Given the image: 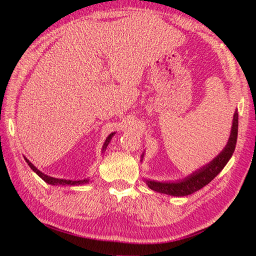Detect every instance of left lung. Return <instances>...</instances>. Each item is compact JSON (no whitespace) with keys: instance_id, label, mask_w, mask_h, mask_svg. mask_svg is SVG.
I'll return each instance as SVG.
<instances>
[{"instance_id":"1","label":"left lung","mask_w":256,"mask_h":256,"mask_svg":"<svg viewBox=\"0 0 256 256\" xmlns=\"http://www.w3.org/2000/svg\"><path fill=\"white\" fill-rule=\"evenodd\" d=\"M237 133H238V112L237 110L234 112L232 118V125L230 136H229L228 142L224 150L220 152L216 157L206 164V166L201 167L200 170L192 172V174L185 177L184 180H176V182H156L146 180V183L151 190H156V192L168 194V196H186L190 194H193L196 190H201L208 185L210 182L214 178V177L219 174L220 172L224 170L226 166L229 159L236 148L237 142ZM144 158V154H142Z\"/></svg>"}]
</instances>
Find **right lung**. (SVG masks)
I'll list each match as a JSON object with an SVG mask.
<instances>
[{"label": "right lung", "mask_w": 256, "mask_h": 256, "mask_svg": "<svg viewBox=\"0 0 256 256\" xmlns=\"http://www.w3.org/2000/svg\"><path fill=\"white\" fill-rule=\"evenodd\" d=\"M115 132L110 133V136H107L106 141L104 142V146H102V152L106 150L108 144H110V141L112 140V136H114ZM26 162L29 164V167L32 168V170L36 172V174L40 177L42 180H44L47 184H50V185H81V184H86V183H89V178H86V180H62V178H55V177H50L48 175H45L44 172H42L40 170H37L36 167L34 166V164L29 162L27 158H24Z\"/></svg>", "instance_id": "1"}]
</instances>
